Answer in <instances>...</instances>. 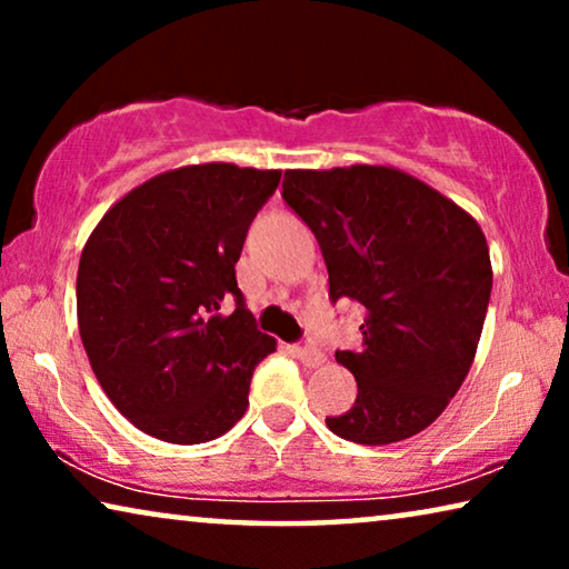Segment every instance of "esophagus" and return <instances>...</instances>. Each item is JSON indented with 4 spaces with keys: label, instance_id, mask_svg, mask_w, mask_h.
Listing matches in <instances>:
<instances>
[{
    "label": "esophagus",
    "instance_id": "34e87169",
    "mask_svg": "<svg viewBox=\"0 0 569 569\" xmlns=\"http://www.w3.org/2000/svg\"><path fill=\"white\" fill-rule=\"evenodd\" d=\"M295 355H298V360L306 365V368H321L326 362V355L318 347H298Z\"/></svg>",
    "mask_w": 569,
    "mask_h": 569
}]
</instances>
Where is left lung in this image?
I'll use <instances>...</instances> for the list:
<instances>
[{
  "label": "left lung",
  "instance_id": "1",
  "mask_svg": "<svg viewBox=\"0 0 569 569\" xmlns=\"http://www.w3.org/2000/svg\"><path fill=\"white\" fill-rule=\"evenodd\" d=\"M282 197L321 246L329 295L365 308L362 347L337 352L355 407L326 425L360 446L422 432L469 376L492 261L473 217L391 166L284 170Z\"/></svg>",
  "mask_w": 569,
  "mask_h": 569
}]
</instances>
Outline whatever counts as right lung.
<instances>
[{"instance_id":"obj_1","label":"right lung","mask_w":569,"mask_h":569,"mask_svg":"<svg viewBox=\"0 0 569 569\" xmlns=\"http://www.w3.org/2000/svg\"><path fill=\"white\" fill-rule=\"evenodd\" d=\"M282 170L232 162L150 178L103 214L77 269V323L100 388L137 430L197 446L246 415L277 339L236 282L246 232ZM237 300L220 315L224 299Z\"/></svg>"}]
</instances>
